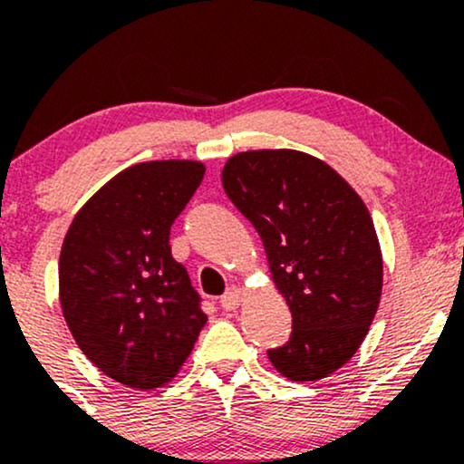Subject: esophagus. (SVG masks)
I'll return each instance as SVG.
<instances>
[{
  "mask_svg": "<svg viewBox=\"0 0 464 464\" xmlns=\"http://www.w3.org/2000/svg\"><path fill=\"white\" fill-rule=\"evenodd\" d=\"M242 301H244V292L239 290V287H231V290H228L227 295L222 296V299H220L222 307H225L227 312H233V310H237V307L242 305Z\"/></svg>",
  "mask_w": 464,
  "mask_h": 464,
  "instance_id": "obj_1",
  "label": "esophagus"
}]
</instances>
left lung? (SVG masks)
Segmentation results:
<instances>
[{
    "instance_id": "left-lung-1",
    "label": "left lung",
    "mask_w": 464,
    "mask_h": 464,
    "mask_svg": "<svg viewBox=\"0 0 464 464\" xmlns=\"http://www.w3.org/2000/svg\"><path fill=\"white\" fill-rule=\"evenodd\" d=\"M222 188L262 237L292 312L270 364L290 382L324 380L353 358L380 307L384 259L364 200L332 165L290 148L233 154Z\"/></svg>"
}]
</instances>
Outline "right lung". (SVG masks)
<instances>
[{"mask_svg": "<svg viewBox=\"0 0 464 464\" xmlns=\"http://www.w3.org/2000/svg\"><path fill=\"white\" fill-rule=\"evenodd\" d=\"M205 177L191 159L121 169L80 207L58 257V299L82 353L137 391L177 377L207 316L169 227Z\"/></svg>", "mask_w": 464, "mask_h": 464, "instance_id": "right-lung-1", "label": "right lung"}]
</instances>
